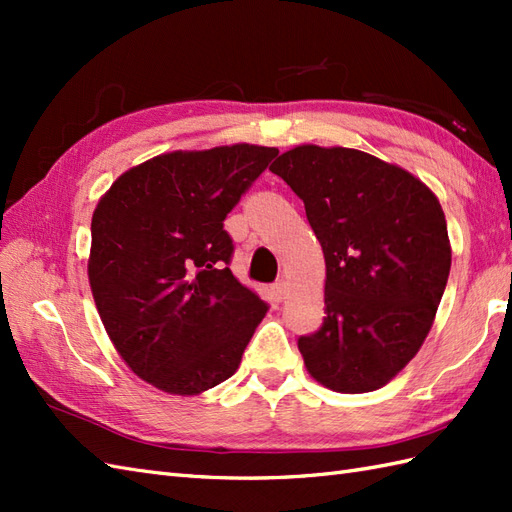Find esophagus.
<instances>
[{
	"instance_id": "esophagus-1",
	"label": "esophagus",
	"mask_w": 512,
	"mask_h": 512,
	"mask_svg": "<svg viewBox=\"0 0 512 512\" xmlns=\"http://www.w3.org/2000/svg\"><path fill=\"white\" fill-rule=\"evenodd\" d=\"M286 295H288V284H286V281H277V284L273 286V297L277 301H284Z\"/></svg>"
}]
</instances>
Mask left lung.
I'll list each match as a JSON object with an SVG mask.
<instances>
[{
	"label": "left lung",
	"instance_id": "obj_1",
	"mask_svg": "<svg viewBox=\"0 0 512 512\" xmlns=\"http://www.w3.org/2000/svg\"><path fill=\"white\" fill-rule=\"evenodd\" d=\"M270 171L306 206L325 257V317L301 336L308 374L339 394L387 385L418 354L451 270L444 211L427 184L347 147L299 145Z\"/></svg>",
	"mask_w": 512,
	"mask_h": 512
}]
</instances>
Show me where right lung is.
<instances>
[{
  "label": "right lung",
  "mask_w": 512,
  "mask_h": 512,
  "mask_svg": "<svg viewBox=\"0 0 512 512\" xmlns=\"http://www.w3.org/2000/svg\"><path fill=\"white\" fill-rule=\"evenodd\" d=\"M277 154L248 143L160 154L96 204V310L127 367L156 389L198 396L242 363L268 306L228 268L224 220Z\"/></svg>",
  "instance_id": "right-lung-1"
}]
</instances>
